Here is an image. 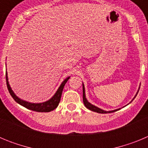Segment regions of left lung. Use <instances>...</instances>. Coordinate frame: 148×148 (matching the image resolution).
<instances>
[{"label":"left lung","instance_id":"1","mask_svg":"<svg viewBox=\"0 0 148 148\" xmlns=\"http://www.w3.org/2000/svg\"><path fill=\"white\" fill-rule=\"evenodd\" d=\"M82 85H83V101H84V105H85L86 108H87V109L93 111V112H96V113H113V112H116V111L119 110V109H116V110H110V111H106V110H101V108H99L98 107H95V105H93V104H90V102H89L88 101H87V99H86V95H85V89H84V84H82ZM139 88H140V87H139ZM138 90L137 91L135 97L133 98V100L136 98V95L138 94ZM132 100V101H133ZM130 101V102H131Z\"/></svg>","mask_w":148,"mask_h":148}]
</instances>
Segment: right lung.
<instances>
[{"label":"right lung","instance_id":"right-lung-1","mask_svg":"<svg viewBox=\"0 0 148 148\" xmlns=\"http://www.w3.org/2000/svg\"><path fill=\"white\" fill-rule=\"evenodd\" d=\"M70 77H67L66 79L63 81V82L61 83V84L60 85V87H58V89L57 90L56 93L54 94L53 97L51 98L50 99H49L47 101H44L42 103H31L27 101L22 100L20 98H18L16 95L15 94V92H13L12 90L11 87H10L9 82H8V76H7V72H6V85H7V88L9 92H10V95H12V97L14 99V100L16 101L17 103H18L19 104L22 105L24 108H27L29 110H31L36 111V112H50V111L56 109L57 107H58V104L60 102V100H61V94H62L63 89L64 87L65 84L66 83L69 78Z\"/></svg>","mask_w":148,"mask_h":148}]
</instances>
